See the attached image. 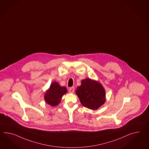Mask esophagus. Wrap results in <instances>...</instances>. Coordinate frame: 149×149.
Wrapping results in <instances>:
<instances>
[{
    "instance_id": "esophagus-1",
    "label": "esophagus",
    "mask_w": 149,
    "mask_h": 149,
    "mask_svg": "<svg viewBox=\"0 0 149 149\" xmlns=\"http://www.w3.org/2000/svg\"><path fill=\"white\" fill-rule=\"evenodd\" d=\"M74 87H72L69 88V91L70 93H73L74 92Z\"/></svg>"
}]
</instances>
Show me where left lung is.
<instances>
[{"mask_svg": "<svg viewBox=\"0 0 149 149\" xmlns=\"http://www.w3.org/2000/svg\"><path fill=\"white\" fill-rule=\"evenodd\" d=\"M75 93L82 105L91 110H97L106 101L105 89L102 84L98 81L89 78L81 81Z\"/></svg>", "mask_w": 149, "mask_h": 149, "instance_id": "8db88e82", "label": "left lung"}]
</instances>
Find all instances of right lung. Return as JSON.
Wrapping results in <instances>:
<instances>
[{"mask_svg": "<svg viewBox=\"0 0 149 149\" xmlns=\"http://www.w3.org/2000/svg\"><path fill=\"white\" fill-rule=\"evenodd\" d=\"M67 93L65 87L60 86L58 82L54 81L44 95V100L46 103L52 107L58 105L61 102L62 96Z\"/></svg>", "mask_w": 149, "mask_h": 149, "instance_id": "add662e5", "label": "right lung"}]
</instances>
